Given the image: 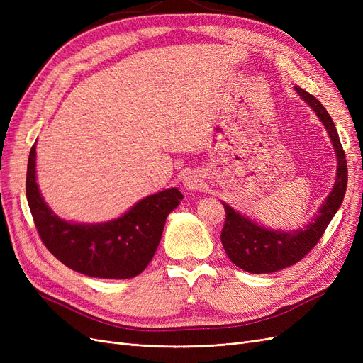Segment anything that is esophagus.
<instances>
[{
	"label": "esophagus",
	"mask_w": 363,
	"mask_h": 363,
	"mask_svg": "<svg viewBox=\"0 0 363 363\" xmlns=\"http://www.w3.org/2000/svg\"><path fill=\"white\" fill-rule=\"evenodd\" d=\"M184 186H186V189H189V191H199L203 186L201 174H199L196 171L189 172L184 179Z\"/></svg>",
	"instance_id": "34e87169"
}]
</instances>
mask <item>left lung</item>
Here are the masks:
<instances>
[{"instance_id":"left-lung-1","label":"left lung","mask_w":363,"mask_h":363,"mask_svg":"<svg viewBox=\"0 0 363 363\" xmlns=\"http://www.w3.org/2000/svg\"><path fill=\"white\" fill-rule=\"evenodd\" d=\"M295 91L316 112L332 139L337 157L336 182L330 195L327 196L325 203L312 219V223H309L306 228L295 230V232H279V230L274 232V230L260 227L256 223H251L248 218L235 212L228 204H224L225 223L221 232L224 250L236 267L252 274L274 272L300 262L324 235L347 191L348 171L345 152L330 115L313 95L298 86H295Z\"/></svg>"}]
</instances>
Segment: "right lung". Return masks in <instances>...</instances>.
<instances>
[{
	"mask_svg": "<svg viewBox=\"0 0 363 363\" xmlns=\"http://www.w3.org/2000/svg\"><path fill=\"white\" fill-rule=\"evenodd\" d=\"M27 201L43 245L63 265L98 279H131L144 271L157 250L167 216L183 200L171 188L140 200L113 221L71 224L42 200L36 183V147L27 164Z\"/></svg>",
	"mask_w": 363,
	"mask_h": 363,
	"instance_id": "add662e5",
	"label": "right lung"
}]
</instances>
